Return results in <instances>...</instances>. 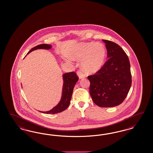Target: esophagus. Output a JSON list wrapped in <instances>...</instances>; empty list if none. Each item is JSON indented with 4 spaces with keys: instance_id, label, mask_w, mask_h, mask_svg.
I'll return each instance as SVG.
<instances>
[{
    "instance_id": "1",
    "label": "esophagus",
    "mask_w": 153,
    "mask_h": 153,
    "mask_svg": "<svg viewBox=\"0 0 153 153\" xmlns=\"http://www.w3.org/2000/svg\"><path fill=\"white\" fill-rule=\"evenodd\" d=\"M77 76H79V79H83V78H85L86 77L85 74H84L83 72L81 71H78L77 72Z\"/></svg>"
}]
</instances>
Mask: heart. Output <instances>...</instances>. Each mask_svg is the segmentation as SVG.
Instances as JSON below:
<instances>
[{"mask_svg":"<svg viewBox=\"0 0 153 153\" xmlns=\"http://www.w3.org/2000/svg\"><path fill=\"white\" fill-rule=\"evenodd\" d=\"M105 56L106 49L103 44L90 42L79 44L72 57L76 60H82V69L88 74H93L102 68Z\"/></svg>","mask_w":153,"mask_h":153,"instance_id":"obj_1","label":"heart"}]
</instances>
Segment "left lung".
<instances>
[{
    "label": "left lung",
    "mask_w": 153,
    "mask_h": 153,
    "mask_svg": "<svg viewBox=\"0 0 153 153\" xmlns=\"http://www.w3.org/2000/svg\"><path fill=\"white\" fill-rule=\"evenodd\" d=\"M105 42L108 59L93 75L88 76L90 94L94 102L100 107H116L124 101L132 83L128 56L114 42Z\"/></svg>",
    "instance_id": "8db88e82"
}]
</instances>
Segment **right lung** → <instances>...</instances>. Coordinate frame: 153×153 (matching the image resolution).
<instances>
[{
    "mask_svg": "<svg viewBox=\"0 0 153 153\" xmlns=\"http://www.w3.org/2000/svg\"><path fill=\"white\" fill-rule=\"evenodd\" d=\"M51 48V45L49 44H42L38 45L32 48L28 52L27 54L30 52L36 49H50ZM63 86L62 90V95L59 102L56 106L54 107L51 111H40V112L46 114H56L65 111V109H66L68 107L72 97L74 85L79 80V77L75 72H71L63 74Z\"/></svg>",
    "mask_w": 153,
    "mask_h": 153,
    "instance_id": "right-lung-1",
    "label": "right lung"
}]
</instances>
